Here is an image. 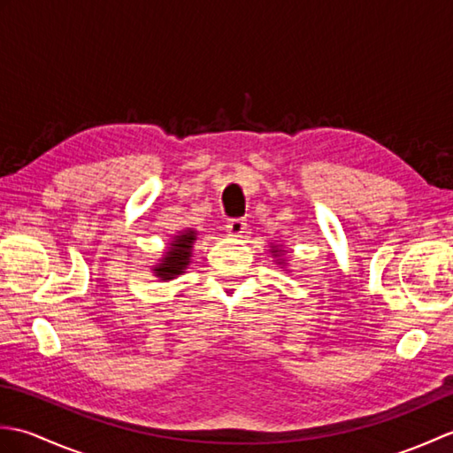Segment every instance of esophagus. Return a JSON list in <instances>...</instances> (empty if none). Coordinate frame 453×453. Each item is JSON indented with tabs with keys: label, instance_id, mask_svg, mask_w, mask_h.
Segmentation results:
<instances>
[{
	"label": "esophagus",
	"instance_id": "1",
	"mask_svg": "<svg viewBox=\"0 0 453 453\" xmlns=\"http://www.w3.org/2000/svg\"><path fill=\"white\" fill-rule=\"evenodd\" d=\"M245 229H247V221L242 219V218L229 219L227 224H226L227 237H242L245 234Z\"/></svg>",
	"mask_w": 453,
	"mask_h": 453
}]
</instances>
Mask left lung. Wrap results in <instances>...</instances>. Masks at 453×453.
<instances>
[{
    "label": "left lung",
    "instance_id": "left-lung-1",
    "mask_svg": "<svg viewBox=\"0 0 453 453\" xmlns=\"http://www.w3.org/2000/svg\"><path fill=\"white\" fill-rule=\"evenodd\" d=\"M271 255H273V258L276 261V265L280 266V268H286L288 263L286 261V247L284 245H280V243H271ZM288 273H292V271H288Z\"/></svg>",
    "mask_w": 453,
    "mask_h": 453
}]
</instances>
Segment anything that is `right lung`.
<instances>
[{
  "label": "right lung",
  "instance_id": "right-lung-1",
  "mask_svg": "<svg viewBox=\"0 0 453 453\" xmlns=\"http://www.w3.org/2000/svg\"><path fill=\"white\" fill-rule=\"evenodd\" d=\"M198 239V232L192 227L180 229L175 235H171V242L167 243V249L159 257L156 265H151V273L161 282L175 280L177 276L185 274L188 265L192 263V245Z\"/></svg>",
  "mask_w": 453,
  "mask_h": 453
}]
</instances>
